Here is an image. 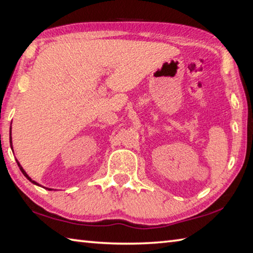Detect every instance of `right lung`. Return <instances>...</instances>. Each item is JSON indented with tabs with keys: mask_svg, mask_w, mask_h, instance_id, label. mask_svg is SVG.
I'll return each mask as SVG.
<instances>
[{
	"mask_svg": "<svg viewBox=\"0 0 253 253\" xmlns=\"http://www.w3.org/2000/svg\"><path fill=\"white\" fill-rule=\"evenodd\" d=\"M11 139H12V138H11V137H10V143H11V147H12V140H11ZM16 162H18V161H16ZM18 165H19V168H20V169H21V172H22V173H23V175H24V176H25V177H27V178L29 179V181H30V182H32L33 184H38L37 182H34V181H32V179L29 177V175H28L27 173H25V170H24V169H22V166H21V165H20V163H19V162H18Z\"/></svg>",
	"mask_w": 253,
	"mask_h": 253,
	"instance_id": "obj_1",
	"label": "right lung"
}]
</instances>
